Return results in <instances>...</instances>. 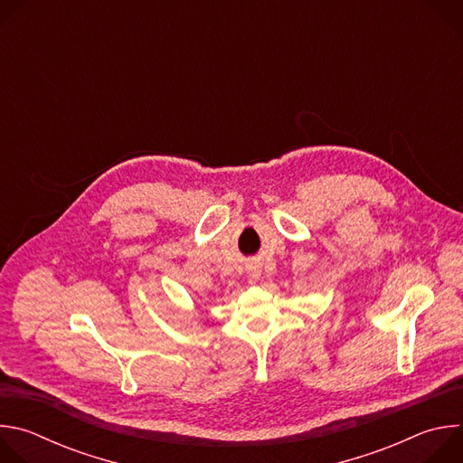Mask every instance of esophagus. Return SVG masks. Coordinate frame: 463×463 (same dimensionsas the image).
Wrapping results in <instances>:
<instances>
[{"label": "esophagus", "instance_id": "esophagus-1", "mask_svg": "<svg viewBox=\"0 0 463 463\" xmlns=\"http://www.w3.org/2000/svg\"><path fill=\"white\" fill-rule=\"evenodd\" d=\"M250 275H252V279H258V277H260V271H252Z\"/></svg>", "mask_w": 463, "mask_h": 463}]
</instances>
